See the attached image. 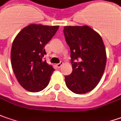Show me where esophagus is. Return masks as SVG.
<instances>
[{"instance_id": "1", "label": "esophagus", "mask_w": 121, "mask_h": 121, "mask_svg": "<svg viewBox=\"0 0 121 121\" xmlns=\"http://www.w3.org/2000/svg\"><path fill=\"white\" fill-rule=\"evenodd\" d=\"M63 64H64V63H63L62 61H61L60 63H59V64H57L56 65L57 68H61V65H63Z\"/></svg>"}]
</instances>
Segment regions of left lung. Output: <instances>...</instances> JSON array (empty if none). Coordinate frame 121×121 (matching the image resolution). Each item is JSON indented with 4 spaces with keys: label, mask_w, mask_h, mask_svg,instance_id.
Listing matches in <instances>:
<instances>
[{
    "label": "left lung",
    "mask_w": 121,
    "mask_h": 121,
    "mask_svg": "<svg viewBox=\"0 0 121 121\" xmlns=\"http://www.w3.org/2000/svg\"><path fill=\"white\" fill-rule=\"evenodd\" d=\"M64 33L72 65L71 74L65 76V84L75 94H85L97 86L104 73L106 54L103 41L88 26H66Z\"/></svg>",
    "instance_id": "obj_1"
}]
</instances>
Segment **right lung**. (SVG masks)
I'll list each match as a JSON object with an SVG mask.
<instances>
[{
	"label": "right lung",
	"instance_id": "1",
	"mask_svg": "<svg viewBox=\"0 0 121 121\" xmlns=\"http://www.w3.org/2000/svg\"><path fill=\"white\" fill-rule=\"evenodd\" d=\"M59 26L32 24L25 27L12 45V68L19 83L29 92H37L48 86L55 70L46 60L45 46L56 34Z\"/></svg>",
	"mask_w": 121,
	"mask_h": 121
}]
</instances>
